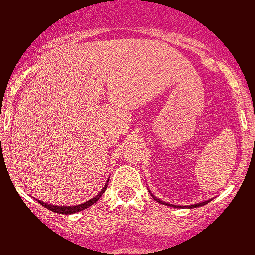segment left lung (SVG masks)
Segmentation results:
<instances>
[{
    "mask_svg": "<svg viewBox=\"0 0 255 255\" xmlns=\"http://www.w3.org/2000/svg\"><path fill=\"white\" fill-rule=\"evenodd\" d=\"M151 195H152V194H151ZM152 197H153V198H154V200H157L158 203H160V204H165V205H168V206H175V205H170V204H166V203H164V201H160L159 199H157L156 197H154V195H152ZM207 203H210V200H207V201H204V203H200V204L191 205V206H189V207H192V209H193V207H199V206H203V205H206ZM175 207H176V206H175Z\"/></svg>",
    "mask_w": 255,
    "mask_h": 255,
    "instance_id": "obj_1",
    "label": "left lung"
}]
</instances>
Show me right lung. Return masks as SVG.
<instances>
[{
  "mask_svg": "<svg viewBox=\"0 0 255 255\" xmlns=\"http://www.w3.org/2000/svg\"><path fill=\"white\" fill-rule=\"evenodd\" d=\"M107 186L108 184H105L103 187V189H102L101 192L98 193L97 195H96L95 198L90 199L89 201H85V203L80 204V205H77V206H54V205H50V204H45L43 203V201H39V204H42L45 209L50 210L52 212H56V213H61V215H71V213H75V212H79V211H83V210L87 209V207H90L91 205H93L96 203V201L98 200L99 198H101V195L103 194L105 192V189H107Z\"/></svg>",
  "mask_w": 255,
  "mask_h": 255,
  "instance_id": "obj_1",
  "label": "right lung"
}]
</instances>
